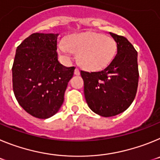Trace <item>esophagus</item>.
Returning <instances> with one entry per match:
<instances>
[{
  "instance_id": "obj_1",
  "label": "esophagus",
  "mask_w": 160,
  "mask_h": 160,
  "mask_svg": "<svg viewBox=\"0 0 160 160\" xmlns=\"http://www.w3.org/2000/svg\"><path fill=\"white\" fill-rule=\"evenodd\" d=\"M74 74H75V75H79V74H80V71H79V70L78 68H76L75 70H74Z\"/></svg>"
}]
</instances>
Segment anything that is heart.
<instances>
[{"label":"heart","instance_id":"1","mask_svg":"<svg viewBox=\"0 0 160 160\" xmlns=\"http://www.w3.org/2000/svg\"><path fill=\"white\" fill-rule=\"evenodd\" d=\"M61 54L78 53V62L85 70L98 71L109 66L116 54V43L111 37L99 32H84L70 35L58 43Z\"/></svg>","mask_w":160,"mask_h":160}]
</instances>
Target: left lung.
Returning a JSON list of instances; mask_svg holds the SVG:
<instances>
[{
    "label": "left lung",
    "instance_id": "8db88e82",
    "mask_svg": "<svg viewBox=\"0 0 160 160\" xmlns=\"http://www.w3.org/2000/svg\"><path fill=\"white\" fill-rule=\"evenodd\" d=\"M110 34L117 43V54L111 64L98 72L81 70L86 101L102 117L125 111L135 99L138 82L137 51L123 36Z\"/></svg>",
    "mask_w": 160,
    "mask_h": 160
}]
</instances>
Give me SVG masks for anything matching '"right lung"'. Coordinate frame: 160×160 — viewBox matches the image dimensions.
Here are the masks:
<instances>
[{"label":"right lung","mask_w":160,"mask_h":160,"mask_svg":"<svg viewBox=\"0 0 160 160\" xmlns=\"http://www.w3.org/2000/svg\"><path fill=\"white\" fill-rule=\"evenodd\" d=\"M58 33L35 32L18 46L12 65V89L20 106L35 118L58 111L75 67L58 60Z\"/></svg>","instance_id":"add662e5"}]
</instances>
